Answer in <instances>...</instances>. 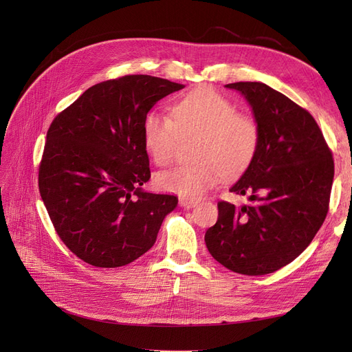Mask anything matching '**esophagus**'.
Returning <instances> with one entry per match:
<instances>
[{
	"instance_id": "obj_1",
	"label": "esophagus",
	"mask_w": 352,
	"mask_h": 352,
	"mask_svg": "<svg viewBox=\"0 0 352 352\" xmlns=\"http://www.w3.org/2000/svg\"><path fill=\"white\" fill-rule=\"evenodd\" d=\"M197 202L198 201H195V199H190V198H179V204H180V207H184V208H192V207H195L197 206Z\"/></svg>"
}]
</instances>
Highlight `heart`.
Wrapping results in <instances>:
<instances>
[{"mask_svg": "<svg viewBox=\"0 0 352 352\" xmlns=\"http://www.w3.org/2000/svg\"><path fill=\"white\" fill-rule=\"evenodd\" d=\"M180 133H201L198 163L166 170L157 185L166 192L197 199L225 177H238L252 164L260 146V127L252 116L236 111L226 95L199 87L177 100L172 114L148 111L142 122L144 146L158 166L175 160Z\"/></svg>", "mask_w": 352, "mask_h": 352, "instance_id": "obj_1", "label": "heart"}]
</instances>
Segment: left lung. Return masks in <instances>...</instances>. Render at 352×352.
Segmentation results:
<instances>
[{
  "mask_svg": "<svg viewBox=\"0 0 352 352\" xmlns=\"http://www.w3.org/2000/svg\"><path fill=\"white\" fill-rule=\"evenodd\" d=\"M260 127L252 164L230 192L248 195L236 207L220 201L219 219L206 232V245L226 269L261 276L294 261L329 211L335 164L314 117L261 82H236Z\"/></svg>",
  "mask_w": 352,
  "mask_h": 352,
  "instance_id": "obj_1",
  "label": "left lung"
}]
</instances>
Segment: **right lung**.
<instances>
[{"mask_svg": "<svg viewBox=\"0 0 352 352\" xmlns=\"http://www.w3.org/2000/svg\"><path fill=\"white\" fill-rule=\"evenodd\" d=\"M184 85L127 74L94 85L52 120L39 192L66 247L95 267H122L155 243L175 195L150 194L142 122Z\"/></svg>", "mask_w": 352, "mask_h": 352, "instance_id": "1", "label": "right lung"}]
</instances>
